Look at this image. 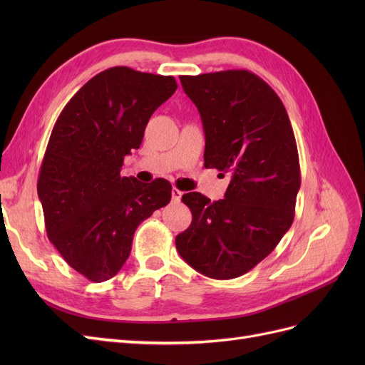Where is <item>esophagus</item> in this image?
Segmentation results:
<instances>
[{"instance_id":"esophagus-1","label":"esophagus","mask_w":365,"mask_h":365,"mask_svg":"<svg viewBox=\"0 0 365 365\" xmlns=\"http://www.w3.org/2000/svg\"><path fill=\"white\" fill-rule=\"evenodd\" d=\"M181 196H182V192L176 189V187H173V189H172V201L178 202L181 200Z\"/></svg>"}]
</instances>
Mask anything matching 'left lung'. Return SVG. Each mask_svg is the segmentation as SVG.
<instances>
[{"instance_id":"left-lung-1","label":"left lung","mask_w":365,"mask_h":365,"mask_svg":"<svg viewBox=\"0 0 365 365\" xmlns=\"http://www.w3.org/2000/svg\"><path fill=\"white\" fill-rule=\"evenodd\" d=\"M201 114L204 165L228 172L224 200L190 192L192 224L175 244L193 269L235 279L260 263L292 225L300 161L288 113L272 88L248 70L180 76Z\"/></svg>"}]
</instances>
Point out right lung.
Instances as JSON below:
<instances>
[{
    "label": "right lung",
    "instance_id": "obj_1",
    "mask_svg": "<svg viewBox=\"0 0 365 365\" xmlns=\"http://www.w3.org/2000/svg\"><path fill=\"white\" fill-rule=\"evenodd\" d=\"M176 88L172 76L108 68L70 98L54 123L38 196L51 244L88 280L114 277L141 220L170 201L169 181L143 184L120 169Z\"/></svg>",
    "mask_w": 365,
    "mask_h": 365
}]
</instances>
